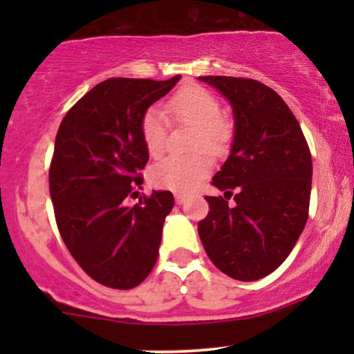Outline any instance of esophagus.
I'll list each match as a JSON object with an SVG mask.
<instances>
[{
  "instance_id": "1",
  "label": "esophagus",
  "mask_w": 354,
  "mask_h": 354,
  "mask_svg": "<svg viewBox=\"0 0 354 354\" xmlns=\"http://www.w3.org/2000/svg\"><path fill=\"white\" fill-rule=\"evenodd\" d=\"M186 200H188V196H186L185 193H174V201H176L178 205H185Z\"/></svg>"
}]
</instances>
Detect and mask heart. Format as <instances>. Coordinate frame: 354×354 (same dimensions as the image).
<instances>
[{"label":"heart","mask_w":354,"mask_h":354,"mask_svg":"<svg viewBox=\"0 0 354 354\" xmlns=\"http://www.w3.org/2000/svg\"><path fill=\"white\" fill-rule=\"evenodd\" d=\"M166 109L176 121L196 126L194 148H203L213 153L225 149L231 138V126L221 115V103L206 88H181L169 98ZM141 136L145 146L153 158L163 154L166 149V118L158 108H149L141 120ZM213 168V160L206 151H198L191 156H168L156 163L149 171V178L156 188L191 191L208 176Z\"/></svg>","instance_id":"1"}]
</instances>
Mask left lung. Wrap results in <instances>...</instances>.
Returning <instances> with one entry per match:
<instances>
[{
	"instance_id": "left-lung-1",
	"label": "left lung",
	"mask_w": 354,
	"mask_h": 354,
	"mask_svg": "<svg viewBox=\"0 0 354 354\" xmlns=\"http://www.w3.org/2000/svg\"><path fill=\"white\" fill-rule=\"evenodd\" d=\"M233 108L231 153L213 185L235 191L206 196L209 213L198 223L213 265L239 281H256L278 268L303 233L310 209L311 153L288 104L256 80L200 76Z\"/></svg>"
}]
</instances>
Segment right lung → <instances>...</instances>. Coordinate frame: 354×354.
Masks as SVG:
<instances>
[{"mask_svg":"<svg viewBox=\"0 0 354 354\" xmlns=\"http://www.w3.org/2000/svg\"><path fill=\"white\" fill-rule=\"evenodd\" d=\"M181 80L109 78L89 89L61 121L50 166L56 225L76 263L95 281L131 290L158 259L171 191L124 205L149 160L141 120Z\"/></svg>","mask_w":354,"mask_h":354,"instance_id":"1","label":"right lung"}]
</instances>
